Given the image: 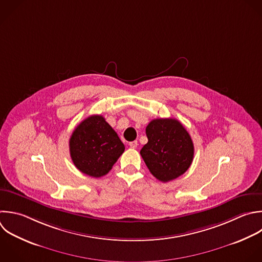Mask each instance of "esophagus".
<instances>
[{
  "mask_svg": "<svg viewBox=\"0 0 262 262\" xmlns=\"http://www.w3.org/2000/svg\"><path fill=\"white\" fill-rule=\"evenodd\" d=\"M129 145H130L131 148H136L137 145H138V142H137V140H134V141L129 142Z\"/></svg>",
  "mask_w": 262,
  "mask_h": 262,
  "instance_id": "1",
  "label": "esophagus"
}]
</instances>
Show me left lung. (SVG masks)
Masks as SVG:
<instances>
[{"label": "left lung", "mask_w": 262, "mask_h": 262, "mask_svg": "<svg viewBox=\"0 0 262 262\" xmlns=\"http://www.w3.org/2000/svg\"><path fill=\"white\" fill-rule=\"evenodd\" d=\"M147 143L140 155L150 173L168 182L182 175L193 160L192 140L175 119H155L145 129Z\"/></svg>", "instance_id": "8db88e82"}]
</instances>
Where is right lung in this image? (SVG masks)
Masks as SVG:
<instances>
[{
  "label": "right lung",
  "mask_w": 262,
  "mask_h": 262,
  "mask_svg": "<svg viewBox=\"0 0 262 262\" xmlns=\"http://www.w3.org/2000/svg\"><path fill=\"white\" fill-rule=\"evenodd\" d=\"M124 150V143L100 115L85 119L70 138L73 163L82 173L95 178L107 174Z\"/></svg>",
  "instance_id": "add662e5"
}]
</instances>
